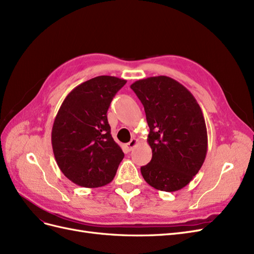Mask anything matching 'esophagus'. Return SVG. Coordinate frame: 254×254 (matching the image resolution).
<instances>
[{"instance_id": "34e87169", "label": "esophagus", "mask_w": 254, "mask_h": 254, "mask_svg": "<svg viewBox=\"0 0 254 254\" xmlns=\"http://www.w3.org/2000/svg\"><path fill=\"white\" fill-rule=\"evenodd\" d=\"M137 143H139V141H137V140L135 139V137H133V139H131V141H130L129 143H127L126 147H127V149L130 151V150L133 149V147H135Z\"/></svg>"}]
</instances>
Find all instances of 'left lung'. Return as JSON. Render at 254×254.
I'll return each instance as SVG.
<instances>
[{
	"instance_id": "1",
	"label": "left lung",
	"mask_w": 254,
	"mask_h": 254,
	"mask_svg": "<svg viewBox=\"0 0 254 254\" xmlns=\"http://www.w3.org/2000/svg\"><path fill=\"white\" fill-rule=\"evenodd\" d=\"M144 106L149 126L150 162L141 167L144 180L163 191H176L193 180L207 150L200 106L190 92L167 76L140 79L130 86Z\"/></svg>"
}]
</instances>
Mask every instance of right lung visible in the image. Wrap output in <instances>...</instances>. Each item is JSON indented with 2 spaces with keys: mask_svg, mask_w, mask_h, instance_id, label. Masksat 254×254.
I'll list each match as a JSON object with an SVG mask.
<instances>
[{
  "mask_svg": "<svg viewBox=\"0 0 254 254\" xmlns=\"http://www.w3.org/2000/svg\"><path fill=\"white\" fill-rule=\"evenodd\" d=\"M126 82L97 76L74 88L60 106L52 129L53 152L60 171L79 187L110 183L124 158L111 135L107 111Z\"/></svg>",
  "mask_w": 254,
  "mask_h": 254,
  "instance_id": "right-lung-1",
  "label": "right lung"
}]
</instances>
